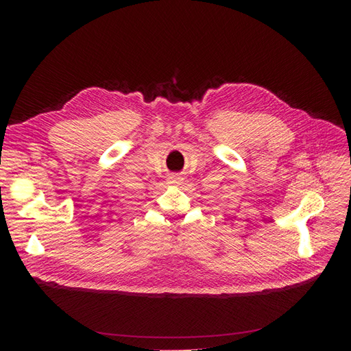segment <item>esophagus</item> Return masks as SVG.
Returning a JSON list of instances; mask_svg holds the SVG:
<instances>
[{"instance_id":"obj_1","label":"esophagus","mask_w":351,"mask_h":351,"mask_svg":"<svg viewBox=\"0 0 351 351\" xmlns=\"http://www.w3.org/2000/svg\"><path fill=\"white\" fill-rule=\"evenodd\" d=\"M183 177H182V174H178V173H171L168 176V184H174V186H180L183 183Z\"/></svg>"}]
</instances>
